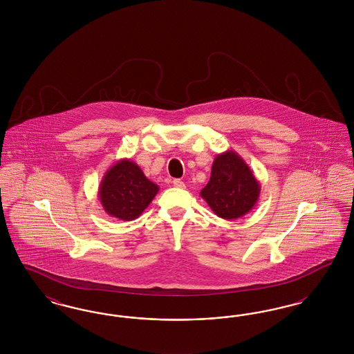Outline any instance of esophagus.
Returning <instances> with one entry per match:
<instances>
[{"label":"esophagus","mask_w":354,"mask_h":354,"mask_svg":"<svg viewBox=\"0 0 354 354\" xmlns=\"http://www.w3.org/2000/svg\"><path fill=\"white\" fill-rule=\"evenodd\" d=\"M172 185H175V187H178V188H185V182H182L180 179H174Z\"/></svg>","instance_id":"1"}]
</instances>
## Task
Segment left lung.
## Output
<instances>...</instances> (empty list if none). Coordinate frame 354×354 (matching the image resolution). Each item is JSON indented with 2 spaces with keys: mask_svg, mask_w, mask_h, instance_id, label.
Returning a JSON list of instances; mask_svg holds the SVG:
<instances>
[{
  "mask_svg": "<svg viewBox=\"0 0 354 354\" xmlns=\"http://www.w3.org/2000/svg\"><path fill=\"white\" fill-rule=\"evenodd\" d=\"M260 183L245 160L234 150L219 153L209 182L201 196L221 219H239L248 214L260 196Z\"/></svg>",
  "mask_w": 354,
  "mask_h": 354,
  "instance_id": "left-lung-1",
  "label": "left lung"
}]
</instances>
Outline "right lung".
Here are the masks:
<instances>
[{
    "mask_svg": "<svg viewBox=\"0 0 354 354\" xmlns=\"http://www.w3.org/2000/svg\"><path fill=\"white\" fill-rule=\"evenodd\" d=\"M158 191L135 162L120 159L104 172L98 198L107 215L130 221L142 215Z\"/></svg>",
    "mask_w": 354,
    "mask_h": 354,
    "instance_id": "1",
    "label": "right lung"
}]
</instances>
